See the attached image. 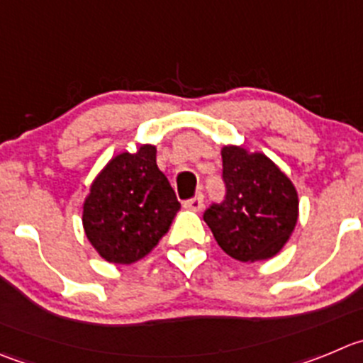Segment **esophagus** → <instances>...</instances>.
I'll return each mask as SVG.
<instances>
[{"mask_svg":"<svg viewBox=\"0 0 363 363\" xmlns=\"http://www.w3.org/2000/svg\"><path fill=\"white\" fill-rule=\"evenodd\" d=\"M184 206L187 210H192V212H199V210L203 208V194H198L192 199H187V201L184 203Z\"/></svg>","mask_w":363,"mask_h":363,"instance_id":"obj_1","label":"esophagus"}]
</instances>
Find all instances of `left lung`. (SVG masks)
I'll return each instance as SVG.
<instances>
[{"instance_id": "1", "label": "left lung", "mask_w": 363, "mask_h": 363, "mask_svg": "<svg viewBox=\"0 0 363 363\" xmlns=\"http://www.w3.org/2000/svg\"><path fill=\"white\" fill-rule=\"evenodd\" d=\"M226 201L210 206L205 223L220 250L239 262L269 260L289 242L299 219L296 185L267 155L220 147Z\"/></svg>"}]
</instances>
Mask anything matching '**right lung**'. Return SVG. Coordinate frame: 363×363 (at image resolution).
Segmentation results:
<instances>
[{
    "mask_svg": "<svg viewBox=\"0 0 363 363\" xmlns=\"http://www.w3.org/2000/svg\"><path fill=\"white\" fill-rule=\"evenodd\" d=\"M169 179L157 165V146L110 158L84 201L82 224L91 246L108 264L130 265L153 251L178 213Z\"/></svg>",
    "mask_w": 363,
    "mask_h": 363,
    "instance_id": "right-lung-1",
    "label": "right lung"
}]
</instances>
